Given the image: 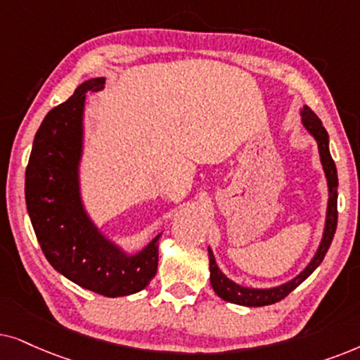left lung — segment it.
<instances>
[{"instance_id":"obj_1","label":"left lung","mask_w":360,"mask_h":360,"mask_svg":"<svg viewBox=\"0 0 360 360\" xmlns=\"http://www.w3.org/2000/svg\"><path fill=\"white\" fill-rule=\"evenodd\" d=\"M301 115V124L304 127V130L314 138L316 145H318L319 151V160L321 166H323L326 183H328V207H326V217H324V227H323V236H321L319 245L316 248L313 258H311L308 265L301 270L298 275L291 280L285 281V283L271 286V288H252V286H243L237 281L230 280L225 273L220 270L217 262H215L212 248L207 247L209 250V270H210V285L212 290L219 298H222L229 303L240 304V306H266L278 303L280 300H283L285 296H288L296 286L303 283L311 273L321 265V262L324 260L326 253L329 250L330 242H333L334 233H336V225H338V169L334 165L333 156L329 151V135L326 131V128L321 123V120L316 117L314 112H311L309 107H304L300 110Z\"/></svg>"}]
</instances>
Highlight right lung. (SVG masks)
<instances>
[{
    "label": "right lung",
    "mask_w": 360,
    "mask_h": 360,
    "mask_svg": "<svg viewBox=\"0 0 360 360\" xmlns=\"http://www.w3.org/2000/svg\"><path fill=\"white\" fill-rule=\"evenodd\" d=\"M105 77L84 80L67 102L42 120L26 169V207L47 262L67 280L117 298L146 288L158 270L161 233L138 250L110 238L85 207L82 166L85 103Z\"/></svg>",
    "instance_id": "right-lung-1"
}]
</instances>
